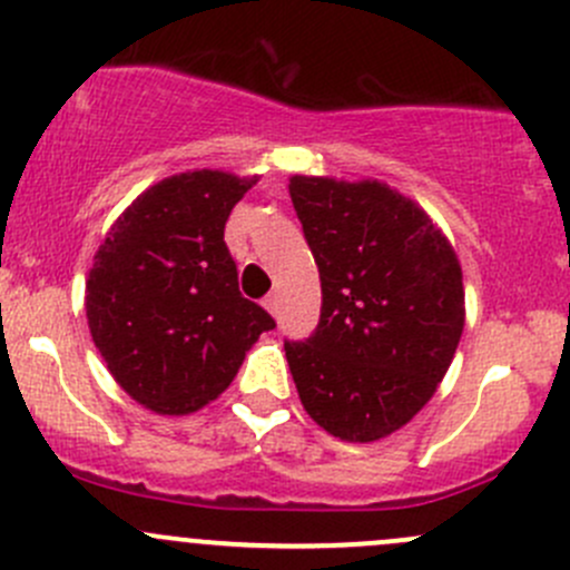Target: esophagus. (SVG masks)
Masks as SVG:
<instances>
[{
	"mask_svg": "<svg viewBox=\"0 0 570 570\" xmlns=\"http://www.w3.org/2000/svg\"><path fill=\"white\" fill-rule=\"evenodd\" d=\"M278 306H281L278 295H275V292H269V295L264 297V308H267V312L273 314V317H275V314H278Z\"/></svg>",
	"mask_w": 570,
	"mask_h": 570,
	"instance_id": "esophagus-1",
	"label": "esophagus"
}]
</instances>
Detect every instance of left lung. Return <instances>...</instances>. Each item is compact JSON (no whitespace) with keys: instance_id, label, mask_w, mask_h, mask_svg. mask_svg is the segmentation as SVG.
I'll use <instances>...</instances> for the list:
<instances>
[{"instance_id":"obj_1","label":"left lung","mask_w":570,"mask_h":570,"mask_svg":"<svg viewBox=\"0 0 570 570\" xmlns=\"http://www.w3.org/2000/svg\"><path fill=\"white\" fill-rule=\"evenodd\" d=\"M292 204L320 267L314 333L286 338L308 416L342 441L411 422L463 333V275L430 217L381 181L295 176Z\"/></svg>"}]
</instances>
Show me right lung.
Returning <instances> with one entry per match:
<instances>
[{
  "label": "right lung",
  "instance_id": "right-lung-1",
  "mask_svg": "<svg viewBox=\"0 0 570 570\" xmlns=\"http://www.w3.org/2000/svg\"><path fill=\"white\" fill-rule=\"evenodd\" d=\"M256 184L193 170L154 184L109 228L85 312L107 370L157 413L198 411L275 320L239 292L226 220Z\"/></svg>",
  "mask_w": 570,
  "mask_h": 570
}]
</instances>
